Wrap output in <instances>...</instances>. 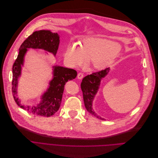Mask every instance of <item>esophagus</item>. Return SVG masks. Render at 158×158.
<instances>
[{
  "instance_id": "34e87169",
  "label": "esophagus",
  "mask_w": 158,
  "mask_h": 158,
  "mask_svg": "<svg viewBox=\"0 0 158 158\" xmlns=\"http://www.w3.org/2000/svg\"><path fill=\"white\" fill-rule=\"evenodd\" d=\"M77 77H78V79L81 80L82 78H84V74L82 73H79L78 74V76H77Z\"/></svg>"
}]
</instances>
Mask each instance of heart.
<instances>
[{
    "label": "heart",
    "mask_w": 158,
    "mask_h": 158,
    "mask_svg": "<svg viewBox=\"0 0 158 158\" xmlns=\"http://www.w3.org/2000/svg\"><path fill=\"white\" fill-rule=\"evenodd\" d=\"M118 44L107 39L87 38L79 46L70 44L64 53L65 58L74 65L92 61L96 69L106 68L114 60L118 52Z\"/></svg>",
    "instance_id": "b5f03b06"
}]
</instances>
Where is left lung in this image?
I'll return each instance as SVG.
<instances>
[{"label":"left lung","mask_w":158,"mask_h":158,"mask_svg":"<svg viewBox=\"0 0 158 158\" xmlns=\"http://www.w3.org/2000/svg\"><path fill=\"white\" fill-rule=\"evenodd\" d=\"M109 70V68H106L104 70L87 75L83 78L81 83V89L83 93L84 102L86 109L91 115L102 120H104V119L98 116L94 112L93 109V101L98 91L101 80L106 76Z\"/></svg>","instance_id":"1"}]
</instances>
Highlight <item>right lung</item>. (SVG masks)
Masks as SVG:
<instances>
[{
    "label": "right lung",
    "instance_id": "add662e5",
    "mask_svg": "<svg viewBox=\"0 0 158 158\" xmlns=\"http://www.w3.org/2000/svg\"><path fill=\"white\" fill-rule=\"evenodd\" d=\"M60 43V37L57 33H52L49 30H40L35 31L22 44L19 52L13 65L12 94L15 102L18 106L34 115L49 117L58 110L62 102L64 85L68 80L74 79L77 72L74 69L62 66H53V78L49 82V87L41 98V102L36 106H30L22 103L17 96L19 78L21 75L22 65L24 64V56L27 49H41L56 55Z\"/></svg>",
    "mask_w": 158,
    "mask_h": 158
}]
</instances>
